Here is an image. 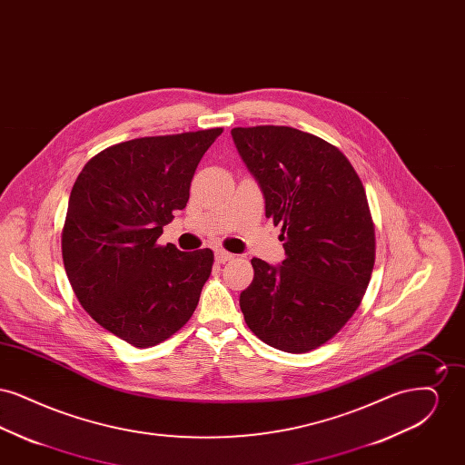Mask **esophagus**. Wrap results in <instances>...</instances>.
Returning <instances> with one entry per match:
<instances>
[{
    "instance_id": "esophagus-1",
    "label": "esophagus",
    "mask_w": 465,
    "mask_h": 465,
    "mask_svg": "<svg viewBox=\"0 0 465 465\" xmlns=\"http://www.w3.org/2000/svg\"><path fill=\"white\" fill-rule=\"evenodd\" d=\"M230 260H233V254L232 252H228V251H216V262L218 263H226V262H230Z\"/></svg>"
}]
</instances>
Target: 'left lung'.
I'll list each match as a JSON object with an SVG mask.
<instances>
[{"label":"left lung","mask_w":465,"mask_h":465,"mask_svg":"<svg viewBox=\"0 0 465 465\" xmlns=\"http://www.w3.org/2000/svg\"><path fill=\"white\" fill-rule=\"evenodd\" d=\"M232 137L286 251L282 265L251 260L245 324L273 349L309 352L347 324L370 284L375 226L364 186L347 156L313 134L258 125Z\"/></svg>","instance_id":"1"}]
</instances>
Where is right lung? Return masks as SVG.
I'll use <instances>...</instances> for the list:
<instances>
[{"label":"right lung","instance_id":"add662e5","mask_svg":"<svg viewBox=\"0 0 465 465\" xmlns=\"http://www.w3.org/2000/svg\"><path fill=\"white\" fill-rule=\"evenodd\" d=\"M222 133L113 144L73 184L61 239L69 284L99 326L137 349L179 331L211 275V249L183 252L156 239L186 207L200 158Z\"/></svg>","mask_w":465,"mask_h":465}]
</instances>
